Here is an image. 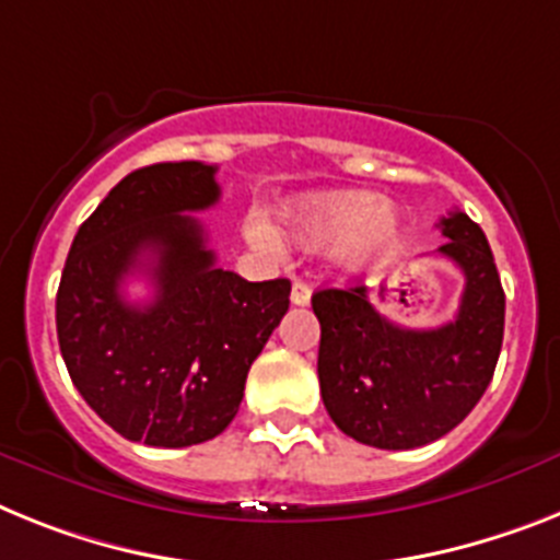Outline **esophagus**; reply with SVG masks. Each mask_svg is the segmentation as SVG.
Returning a JSON list of instances; mask_svg holds the SVG:
<instances>
[{"mask_svg": "<svg viewBox=\"0 0 560 560\" xmlns=\"http://www.w3.org/2000/svg\"><path fill=\"white\" fill-rule=\"evenodd\" d=\"M290 302L299 304V307H304V304H310V284L302 279L293 281V290H290Z\"/></svg>", "mask_w": 560, "mask_h": 560, "instance_id": "34e87169", "label": "esophagus"}]
</instances>
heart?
Masks as SVG:
<instances>
[{"mask_svg": "<svg viewBox=\"0 0 560 560\" xmlns=\"http://www.w3.org/2000/svg\"><path fill=\"white\" fill-rule=\"evenodd\" d=\"M279 215L295 244L307 250H332L347 267L378 265L401 238L398 213L370 190L304 192L288 201ZM247 236L261 250L279 247V236L265 219H250Z\"/></svg>", "mask_w": 560, "mask_h": 560, "instance_id": "1", "label": "heart"}]
</instances>
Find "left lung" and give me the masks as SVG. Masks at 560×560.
I'll use <instances>...</instances> for the list:
<instances>
[{"instance_id":"left-lung-1","label":"left lung","mask_w":560,"mask_h":560,"mask_svg":"<svg viewBox=\"0 0 560 560\" xmlns=\"http://www.w3.org/2000/svg\"><path fill=\"white\" fill-rule=\"evenodd\" d=\"M439 247L464 272L453 322L432 330L393 324L364 284L313 293L322 324L318 384L324 407L350 439L378 450H416L447 435L481 401L504 341V288L483 230L455 210L439 222Z\"/></svg>"}]
</instances>
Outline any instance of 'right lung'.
Listing matches in <instances>:
<instances>
[{
  "label": "right lung",
  "mask_w": 560,
  "mask_h": 560,
  "mask_svg": "<svg viewBox=\"0 0 560 560\" xmlns=\"http://www.w3.org/2000/svg\"><path fill=\"white\" fill-rule=\"evenodd\" d=\"M215 164L133 171L79 228L56 293L68 373L105 424L148 447H190L236 418L250 364L290 307V281L215 267L192 210L219 201ZM144 271L154 299L120 284Z\"/></svg>",
  "instance_id": "add662e5"
}]
</instances>
